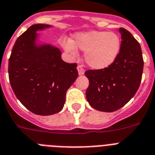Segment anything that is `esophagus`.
<instances>
[{
	"label": "esophagus",
	"instance_id": "obj_1",
	"mask_svg": "<svg viewBox=\"0 0 155 155\" xmlns=\"http://www.w3.org/2000/svg\"><path fill=\"white\" fill-rule=\"evenodd\" d=\"M77 70H78V72H79V75H84V71H85V70H84V68H83V66L80 65H80H78Z\"/></svg>",
	"mask_w": 155,
	"mask_h": 155
}]
</instances>
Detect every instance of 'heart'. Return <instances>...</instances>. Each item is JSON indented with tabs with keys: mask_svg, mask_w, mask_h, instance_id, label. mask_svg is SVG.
I'll use <instances>...</instances> for the list:
<instances>
[{
	"mask_svg": "<svg viewBox=\"0 0 155 155\" xmlns=\"http://www.w3.org/2000/svg\"><path fill=\"white\" fill-rule=\"evenodd\" d=\"M120 44L117 34L101 31L78 33L72 41H61L64 49L71 54H75L76 48L85 52L86 63L94 69H103L111 65L119 55Z\"/></svg>",
	"mask_w": 155,
	"mask_h": 155,
	"instance_id": "obj_1",
	"label": "heart"
}]
</instances>
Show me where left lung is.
<instances>
[{
	"mask_svg": "<svg viewBox=\"0 0 155 155\" xmlns=\"http://www.w3.org/2000/svg\"><path fill=\"white\" fill-rule=\"evenodd\" d=\"M121 44L119 55L111 65L103 69L87 70L89 80L87 100L94 109L114 112L128 103L141 83L143 59L141 46L129 31L120 28Z\"/></svg>",
	"mask_w": 155,
	"mask_h": 155,
	"instance_id": "left-lung-1",
	"label": "left lung"
}]
</instances>
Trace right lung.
Segmentation results:
<instances>
[{
	"label": "right lung",
	"mask_w": 155,
	"mask_h": 155,
	"mask_svg": "<svg viewBox=\"0 0 155 155\" xmlns=\"http://www.w3.org/2000/svg\"><path fill=\"white\" fill-rule=\"evenodd\" d=\"M34 24L15 41L8 61L9 82L27 110L37 115L57 114L63 109L68 89L78 77L77 64L66 63L58 48L38 45V31L50 27Z\"/></svg>",
	"instance_id": "obj_1"
}]
</instances>
